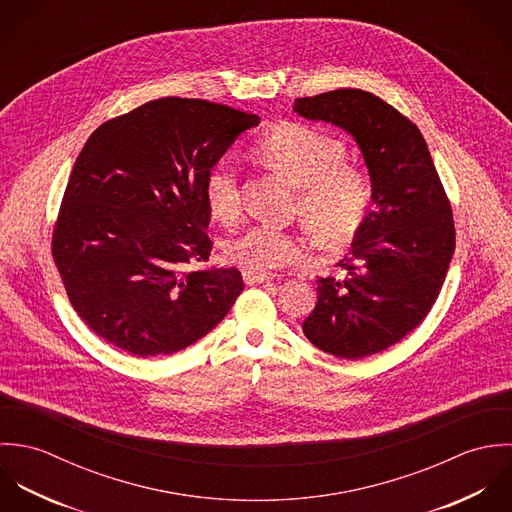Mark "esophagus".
<instances>
[{"label": "esophagus", "mask_w": 512, "mask_h": 512, "mask_svg": "<svg viewBox=\"0 0 512 512\" xmlns=\"http://www.w3.org/2000/svg\"><path fill=\"white\" fill-rule=\"evenodd\" d=\"M273 275H267V273H253V271H243V281L247 285H259V283H267L271 281Z\"/></svg>", "instance_id": "1"}]
</instances>
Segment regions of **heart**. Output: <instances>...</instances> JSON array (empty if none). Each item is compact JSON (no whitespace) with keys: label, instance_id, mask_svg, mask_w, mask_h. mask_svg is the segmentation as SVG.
Instances as JSON below:
<instances>
[{"label":"heart","instance_id":"obj_1","mask_svg":"<svg viewBox=\"0 0 512 512\" xmlns=\"http://www.w3.org/2000/svg\"><path fill=\"white\" fill-rule=\"evenodd\" d=\"M257 158L297 188L295 213L324 247L354 239L372 209V182L364 168L346 162L342 140L305 124H281L257 144ZM205 202L219 221H233L241 211L237 170L217 162L205 178ZM225 255L243 271L265 273L307 257L299 233L271 225H253L229 241Z\"/></svg>","mask_w":512,"mask_h":512}]
</instances>
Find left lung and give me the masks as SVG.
I'll list each match as a JSON object with an SVG mask.
<instances>
[{
  "mask_svg": "<svg viewBox=\"0 0 512 512\" xmlns=\"http://www.w3.org/2000/svg\"><path fill=\"white\" fill-rule=\"evenodd\" d=\"M293 108L354 136L374 190L352 255L338 263L346 273L316 281L318 303L303 332L332 356H372L408 336L435 305L455 251L451 204L419 128L392 104L338 89Z\"/></svg>",
  "mask_w": 512,
  "mask_h": 512,
  "instance_id": "obj_1",
  "label": "left lung"
}]
</instances>
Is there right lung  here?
I'll return each mask as SVG.
<instances>
[{
	"mask_svg": "<svg viewBox=\"0 0 512 512\" xmlns=\"http://www.w3.org/2000/svg\"><path fill=\"white\" fill-rule=\"evenodd\" d=\"M261 118L166 97L106 120L83 146L53 227L51 255L69 303L132 356L180 352L213 330L243 291L209 259L205 178Z\"/></svg>",
	"mask_w": 512,
	"mask_h": 512,
	"instance_id": "1",
	"label": "right lung"
}]
</instances>
